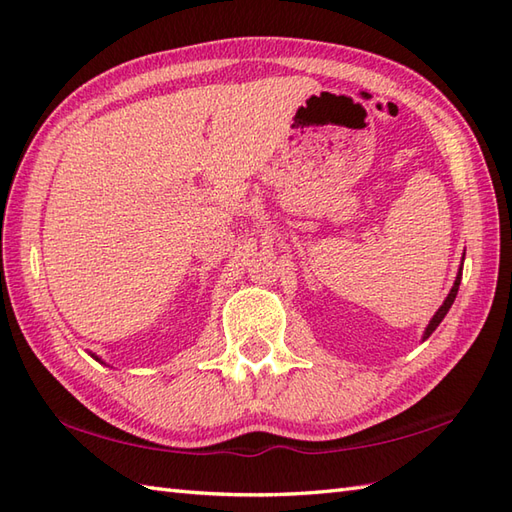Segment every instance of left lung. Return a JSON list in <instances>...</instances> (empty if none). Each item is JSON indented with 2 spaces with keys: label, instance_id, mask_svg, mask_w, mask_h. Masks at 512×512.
<instances>
[{
  "label": "left lung",
  "instance_id": "obj_1",
  "mask_svg": "<svg viewBox=\"0 0 512 512\" xmlns=\"http://www.w3.org/2000/svg\"><path fill=\"white\" fill-rule=\"evenodd\" d=\"M460 278H462V267H460V274H458V278H456V282H453V287H451V291H449V295H447V300L442 302V306L440 309L436 311V315L431 317V322H429V326H427V331H425V337L423 339H427L431 333L436 331V326L445 320V315H447V311L451 309V304H453V300H456V295H458V289H460Z\"/></svg>",
  "mask_w": 512,
  "mask_h": 512
}]
</instances>
